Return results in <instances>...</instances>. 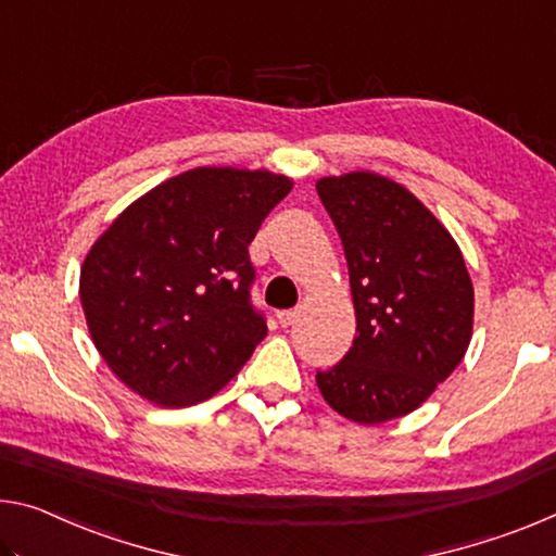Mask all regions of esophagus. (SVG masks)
Returning <instances> with one entry per match:
<instances>
[{"label":"esophagus","mask_w":556,"mask_h":556,"mask_svg":"<svg viewBox=\"0 0 556 556\" xmlns=\"http://www.w3.org/2000/svg\"><path fill=\"white\" fill-rule=\"evenodd\" d=\"M277 319H279V324L285 326H292L296 319H299V309H285V312H277Z\"/></svg>","instance_id":"1"}]
</instances>
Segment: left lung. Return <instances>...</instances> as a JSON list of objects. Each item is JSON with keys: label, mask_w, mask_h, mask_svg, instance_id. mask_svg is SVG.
I'll return each mask as SVG.
<instances>
[{"label": "left lung", "mask_w": 556, "mask_h": 556, "mask_svg": "<svg viewBox=\"0 0 556 556\" xmlns=\"http://www.w3.org/2000/svg\"><path fill=\"white\" fill-rule=\"evenodd\" d=\"M349 264L356 339L329 371L324 401L358 426L403 418L460 364L475 292L463 252L408 188L356 170L316 182Z\"/></svg>", "instance_id": "1"}]
</instances>
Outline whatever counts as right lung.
<instances>
[{
    "label": "right lung",
    "mask_w": 556,
    "mask_h": 556,
    "mask_svg": "<svg viewBox=\"0 0 556 556\" xmlns=\"http://www.w3.org/2000/svg\"><path fill=\"white\" fill-rule=\"evenodd\" d=\"M289 190L269 170L195 167L130 202L93 242L78 296L93 346L130 391L185 408L247 364L267 337L247 247Z\"/></svg>",
    "instance_id": "right-lung-1"
}]
</instances>
